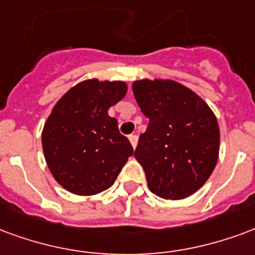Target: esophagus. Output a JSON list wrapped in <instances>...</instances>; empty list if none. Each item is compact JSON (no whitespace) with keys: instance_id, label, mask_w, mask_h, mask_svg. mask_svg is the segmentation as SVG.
Returning <instances> with one entry per match:
<instances>
[{"instance_id":"1","label":"esophagus","mask_w":255,"mask_h":255,"mask_svg":"<svg viewBox=\"0 0 255 255\" xmlns=\"http://www.w3.org/2000/svg\"><path fill=\"white\" fill-rule=\"evenodd\" d=\"M129 141H130V144H131V146H133V148H135V145H137V135L130 134L129 135Z\"/></svg>"}]
</instances>
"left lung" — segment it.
I'll use <instances>...</instances> for the list:
<instances>
[{
	"instance_id": "left-lung-1",
	"label": "left lung",
	"mask_w": 255,
	"mask_h": 255,
	"mask_svg": "<svg viewBox=\"0 0 255 255\" xmlns=\"http://www.w3.org/2000/svg\"><path fill=\"white\" fill-rule=\"evenodd\" d=\"M131 87L149 118L134 152L149 190L166 200L194 194L219 159L216 115L194 91L174 80H137Z\"/></svg>"
}]
</instances>
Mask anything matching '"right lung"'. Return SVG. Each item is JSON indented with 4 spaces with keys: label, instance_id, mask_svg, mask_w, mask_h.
Returning <instances> with one entry per match:
<instances>
[{
    "label": "right lung",
    "instance_id": "right-lung-1",
    "mask_svg": "<svg viewBox=\"0 0 255 255\" xmlns=\"http://www.w3.org/2000/svg\"><path fill=\"white\" fill-rule=\"evenodd\" d=\"M125 81L89 79L55 103L42 131L47 167L61 186L77 196L109 189L133 148L109 109L125 98Z\"/></svg>",
    "mask_w": 255,
    "mask_h": 255
}]
</instances>
